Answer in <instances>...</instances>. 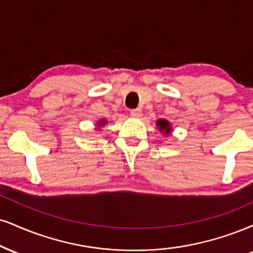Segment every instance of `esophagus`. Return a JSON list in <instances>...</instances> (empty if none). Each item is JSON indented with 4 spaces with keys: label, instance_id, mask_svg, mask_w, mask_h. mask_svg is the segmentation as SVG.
Segmentation results:
<instances>
[{
    "label": "esophagus",
    "instance_id": "34e87169",
    "mask_svg": "<svg viewBox=\"0 0 253 253\" xmlns=\"http://www.w3.org/2000/svg\"><path fill=\"white\" fill-rule=\"evenodd\" d=\"M141 109H139V108H135V109H132V111H130V117H133V118H140L141 117Z\"/></svg>",
    "mask_w": 253,
    "mask_h": 253
}]
</instances>
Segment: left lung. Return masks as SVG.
Instances as JSON below:
<instances>
[{"mask_svg":"<svg viewBox=\"0 0 253 253\" xmlns=\"http://www.w3.org/2000/svg\"><path fill=\"white\" fill-rule=\"evenodd\" d=\"M156 125L158 126V129L163 133V135H169L172 133V127H171V123L167 121L166 119H159L157 121Z\"/></svg>","mask_w":253,"mask_h":253,"instance_id":"8db88e82","label":"left lung"}]
</instances>
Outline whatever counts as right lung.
<instances>
[{
    "label": "right lung",
    "mask_w": 253,
    "mask_h": 253,
    "mask_svg": "<svg viewBox=\"0 0 253 253\" xmlns=\"http://www.w3.org/2000/svg\"><path fill=\"white\" fill-rule=\"evenodd\" d=\"M107 124V120H106V119H101V120H99L97 121V128H100V127H103V125H106Z\"/></svg>",
    "instance_id": "1"
}]
</instances>
